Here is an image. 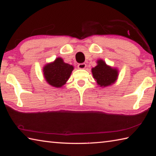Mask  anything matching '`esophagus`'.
<instances>
[{
  "instance_id": "34e87169",
  "label": "esophagus",
  "mask_w": 156,
  "mask_h": 156,
  "mask_svg": "<svg viewBox=\"0 0 156 156\" xmlns=\"http://www.w3.org/2000/svg\"><path fill=\"white\" fill-rule=\"evenodd\" d=\"M78 69H84L86 67V64L85 63H80V64L78 65Z\"/></svg>"
}]
</instances>
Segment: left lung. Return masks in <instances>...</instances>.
Returning a JSON list of instances; mask_svg holds the SVG:
<instances>
[{
    "label": "left lung",
    "instance_id": "obj_1",
    "mask_svg": "<svg viewBox=\"0 0 156 156\" xmlns=\"http://www.w3.org/2000/svg\"><path fill=\"white\" fill-rule=\"evenodd\" d=\"M98 65L91 69L94 78L100 87L111 85L116 80L118 70L110 67L103 60H98Z\"/></svg>",
    "mask_w": 156,
    "mask_h": 156
}]
</instances>
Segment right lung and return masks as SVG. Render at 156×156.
<instances>
[{
  "label": "right lung",
  "instance_id": "add662e5",
  "mask_svg": "<svg viewBox=\"0 0 156 156\" xmlns=\"http://www.w3.org/2000/svg\"><path fill=\"white\" fill-rule=\"evenodd\" d=\"M73 69L72 65L63 62L61 58H58L54 62L44 67V76L50 85L61 87L69 78Z\"/></svg>",
  "mask_w": 156,
  "mask_h": 156
}]
</instances>
